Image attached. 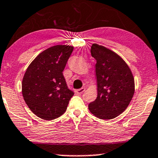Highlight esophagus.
Returning a JSON list of instances; mask_svg holds the SVG:
<instances>
[{
  "label": "esophagus",
  "mask_w": 158,
  "mask_h": 158,
  "mask_svg": "<svg viewBox=\"0 0 158 158\" xmlns=\"http://www.w3.org/2000/svg\"><path fill=\"white\" fill-rule=\"evenodd\" d=\"M85 90V87H81V88L78 89V90H76V93H77V94H82Z\"/></svg>",
  "instance_id": "obj_1"
}]
</instances>
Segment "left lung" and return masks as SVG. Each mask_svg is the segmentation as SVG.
Here are the masks:
<instances>
[{"instance_id": "1", "label": "left lung", "mask_w": 158, "mask_h": 158, "mask_svg": "<svg viewBox=\"0 0 158 158\" xmlns=\"http://www.w3.org/2000/svg\"><path fill=\"white\" fill-rule=\"evenodd\" d=\"M90 51L96 60L97 97L89 104V110L100 119H113L127 109L133 97L134 77L126 62L113 51L94 43Z\"/></svg>"}]
</instances>
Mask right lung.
<instances>
[{"instance_id":"right-lung-1","label":"right lung","mask_w":158,"mask_h":158,"mask_svg":"<svg viewBox=\"0 0 158 158\" xmlns=\"http://www.w3.org/2000/svg\"><path fill=\"white\" fill-rule=\"evenodd\" d=\"M73 46L56 45L38 54L22 81V94L31 112L43 120H54L67 110L73 93L68 88L62 71Z\"/></svg>"}]
</instances>
